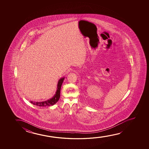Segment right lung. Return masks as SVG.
I'll list each match as a JSON object with an SVG mask.
<instances>
[{"label": "right lung", "instance_id": "add662e5", "mask_svg": "<svg viewBox=\"0 0 149 149\" xmlns=\"http://www.w3.org/2000/svg\"><path fill=\"white\" fill-rule=\"evenodd\" d=\"M65 77L61 78L58 80L57 84V88L56 94L54 95L52 98H51L49 100L43 101V102H34V101H30L31 103L36 105V106H40V107H46V106H52L54 104L57 103V101L59 100L60 98V92L61 88V85L64 80Z\"/></svg>", "mask_w": 149, "mask_h": 149}]
</instances>
